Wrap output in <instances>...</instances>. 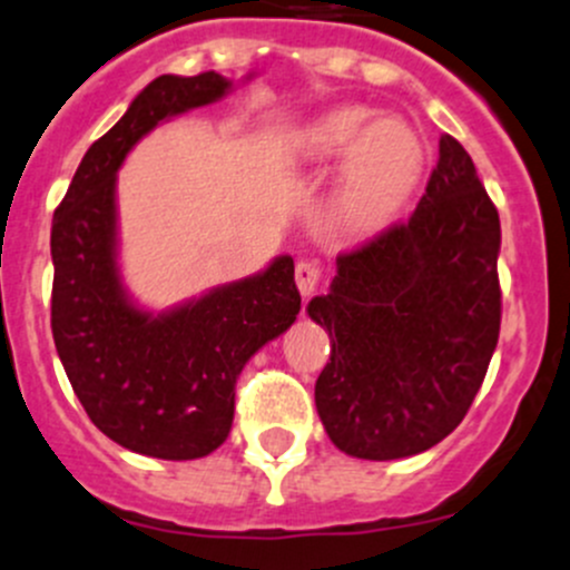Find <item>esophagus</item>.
I'll return each instance as SVG.
<instances>
[{
	"label": "esophagus",
	"instance_id": "1",
	"mask_svg": "<svg viewBox=\"0 0 570 570\" xmlns=\"http://www.w3.org/2000/svg\"><path fill=\"white\" fill-rule=\"evenodd\" d=\"M318 279H321V272L315 263H296V287L302 296H313L315 287H318Z\"/></svg>",
	"mask_w": 570,
	"mask_h": 570
}]
</instances>
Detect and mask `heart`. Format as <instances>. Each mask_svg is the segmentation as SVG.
Masks as SVG:
<instances>
[{
	"mask_svg": "<svg viewBox=\"0 0 570 570\" xmlns=\"http://www.w3.org/2000/svg\"><path fill=\"white\" fill-rule=\"evenodd\" d=\"M298 171L324 174L340 166L332 216L343 229L374 233L385 227L419 190L426 144L404 118H382L374 107L341 105L304 124L291 138Z\"/></svg>",
	"mask_w": 570,
	"mask_h": 570,
	"instance_id": "b5f03b06",
	"label": "heart"
}]
</instances>
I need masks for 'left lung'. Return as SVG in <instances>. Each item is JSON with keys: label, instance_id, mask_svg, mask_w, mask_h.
<instances>
[{"label": "left lung", "instance_id": "obj_1", "mask_svg": "<svg viewBox=\"0 0 570 570\" xmlns=\"http://www.w3.org/2000/svg\"><path fill=\"white\" fill-rule=\"evenodd\" d=\"M499 210L452 135L404 224L337 257L307 315L330 332L326 435L360 460L413 458L458 430L499 343Z\"/></svg>", "mask_w": 570, "mask_h": 570}]
</instances>
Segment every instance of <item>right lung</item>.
Here are the masks:
<instances>
[{
  "instance_id": "obj_1",
  "label": "right lung",
  "mask_w": 570,
  "mask_h": 570,
  "mask_svg": "<svg viewBox=\"0 0 570 570\" xmlns=\"http://www.w3.org/2000/svg\"><path fill=\"white\" fill-rule=\"evenodd\" d=\"M252 80V75L246 77ZM233 91L205 71L163 75L82 157L52 222V335L96 430L157 460H196L227 441L235 382L302 309L293 257L163 313L138 307L118 272L116 174L157 124Z\"/></svg>"
}]
</instances>
